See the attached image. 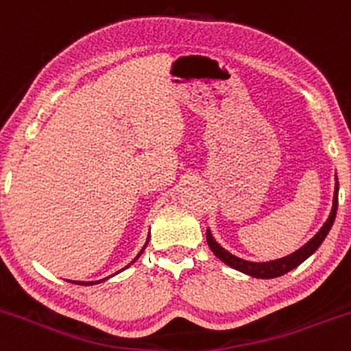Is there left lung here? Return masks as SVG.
I'll use <instances>...</instances> for the list:
<instances>
[{"instance_id": "1", "label": "left lung", "mask_w": 351, "mask_h": 351, "mask_svg": "<svg viewBox=\"0 0 351 351\" xmlns=\"http://www.w3.org/2000/svg\"><path fill=\"white\" fill-rule=\"evenodd\" d=\"M338 177H336V186H335V196H332V208H331V213H329L328 220L324 221L321 228H319L317 234L307 242V244L302 245L300 249L292 252V254L285 256V258H280V259H273V261H265V263H254V261H245V259L237 258L234 256L232 252H228L227 249L221 247L215 237L211 235L210 228L206 230V241L210 249L213 251V254L217 256L220 261H223L225 265L230 266V268L237 269V271L245 273L249 276H254V278H263V280H269V278H278V276L285 275V273L292 271V269L300 266L302 263L305 261L307 258H311L315 251L319 249V245L322 244V241L326 239V235L329 234L331 230L332 223H335V218H336V210H338Z\"/></svg>"}]
</instances>
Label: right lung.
Segmentation results:
<instances>
[{
	"mask_svg": "<svg viewBox=\"0 0 351 351\" xmlns=\"http://www.w3.org/2000/svg\"><path fill=\"white\" fill-rule=\"evenodd\" d=\"M148 241H150V235H148L147 242H145V245H143V247H141V251H140V252H138V254H136V258H134V259H133V261H131V263H130V265H128V266H124V268H123V269H119V271H117V273H121V271H124V269H126V268H130V266H131V265H133V263H134V261H136V259H138V258H140V256H141V254H143L145 247H147V244H148ZM117 273H114V275H117ZM114 275H110V276H114ZM110 276H107V278H102V280H97V282H73V280H68V282H71V283H76V285H97V283H102V282H106V280H109V278H110Z\"/></svg>",
	"mask_w": 351,
	"mask_h": 351,
	"instance_id": "obj_1",
	"label": "right lung"
}]
</instances>
